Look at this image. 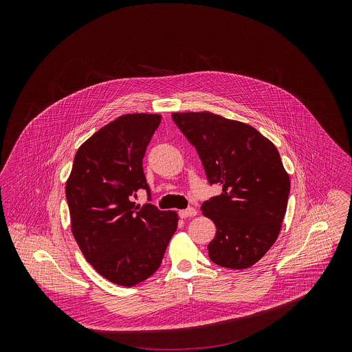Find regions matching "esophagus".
Wrapping results in <instances>:
<instances>
[{"label":"esophagus","mask_w":352,"mask_h":352,"mask_svg":"<svg viewBox=\"0 0 352 352\" xmlns=\"http://www.w3.org/2000/svg\"><path fill=\"white\" fill-rule=\"evenodd\" d=\"M198 214V211L194 208V207H188L186 210H180L179 211V215L180 218H188V217H195Z\"/></svg>","instance_id":"esophagus-1"}]
</instances>
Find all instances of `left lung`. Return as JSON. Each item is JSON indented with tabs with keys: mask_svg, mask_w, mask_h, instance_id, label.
Wrapping results in <instances>:
<instances>
[{
	"mask_svg": "<svg viewBox=\"0 0 352 352\" xmlns=\"http://www.w3.org/2000/svg\"><path fill=\"white\" fill-rule=\"evenodd\" d=\"M172 119L198 151L208 183L222 187L201 207L217 228L210 260L232 270L251 267L278 239L287 208L290 179L279 153L250 124L211 112Z\"/></svg>",
	"mask_w": 352,
	"mask_h": 352,
	"instance_id": "left-lung-1",
	"label": "left lung"
}]
</instances>
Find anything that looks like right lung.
I'll return each instance as SVG.
<instances>
[{
  "label": "right lung",
  "mask_w": 352,
  "mask_h": 352,
  "mask_svg": "<svg viewBox=\"0 0 352 352\" xmlns=\"http://www.w3.org/2000/svg\"><path fill=\"white\" fill-rule=\"evenodd\" d=\"M161 116L124 115L92 135L76 153L66 184L73 236L85 258L105 279L134 286L161 265L177 229L175 211L134 198L145 190L142 160Z\"/></svg>",
  "instance_id": "1"
}]
</instances>
